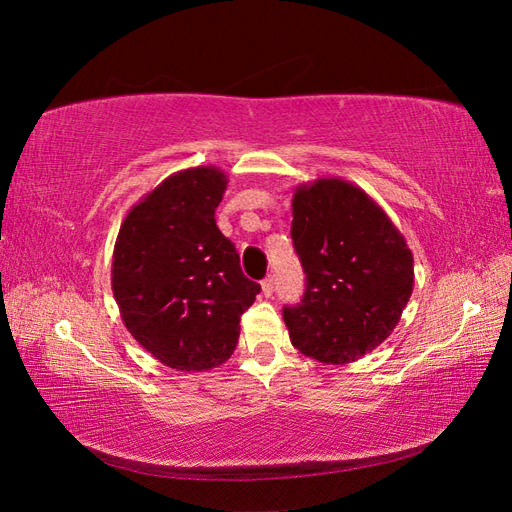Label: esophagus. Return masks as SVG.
I'll return each mask as SVG.
<instances>
[{
  "label": "esophagus",
  "instance_id": "esophagus-1",
  "mask_svg": "<svg viewBox=\"0 0 512 512\" xmlns=\"http://www.w3.org/2000/svg\"><path fill=\"white\" fill-rule=\"evenodd\" d=\"M260 286H262V294H265V297H271V294H273V277L271 275L265 277V280L260 282Z\"/></svg>",
  "mask_w": 512,
  "mask_h": 512
}]
</instances>
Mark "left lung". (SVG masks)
Here are the masks:
<instances>
[{
  "label": "left lung",
  "instance_id": "8db88e82",
  "mask_svg": "<svg viewBox=\"0 0 512 512\" xmlns=\"http://www.w3.org/2000/svg\"><path fill=\"white\" fill-rule=\"evenodd\" d=\"M292 243L305 271L299 305L284 307L290 342L327 365H346L393 333L414 288L404 235L359 185L316 179L292 196Z\"/></svg>",
  "mask_w": 512,
  "mask_h": 512
}]
</instances>
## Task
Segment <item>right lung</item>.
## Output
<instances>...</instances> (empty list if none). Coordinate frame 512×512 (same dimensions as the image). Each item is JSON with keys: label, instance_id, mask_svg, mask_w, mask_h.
<instances>
[{"label": "right lung", "instance_id": "1", "mask_svg": "<svg viewBox=\"0 0 512 512\" xmlns=\"http://www.w3.org/2000/svg\"><path fill=\"white\" fill-rule=\"evenodd\" d=\"M226 183L215 166L179 170L128 211L115 241L111 286L121 320L177 371L226 363L260 292L215 226Z\"/></svg>", "mask_w": 512, "mask_h": 512}]
</instances>
